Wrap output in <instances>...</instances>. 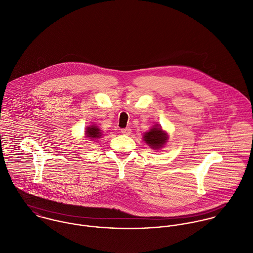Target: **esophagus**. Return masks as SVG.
I'll list each match as a JSON object with an SVG mask.
<instances>
[{
    "instance_id": "obj_1",
    "label": "esophagus",
    "mask_w": 253,
    "mask_h": 253,
    "mask_svg": "<svg viewBox=\"0 0 253 253\" xmlns=\"http://www.w3.org/2000/svg\"><path fill=\"white\" fill-rule=\"evenodd\" d=\"M122 133L125 135H129L131 133V129L130 128H123Z\"/></svg>"
}]
</instances>
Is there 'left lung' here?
<instances>
[{
    "label": "left lung",
    "mask_w": 253,
    "mask_h": 253,
    "mask_svg": "<svg viewBox=\"0 0 253 253\" xmlns=\"http://www.w3.org/2000/svg\"><path fill=\"white\" fill-rule=\"evenodd\" d=\"M145 143L149 145L152 149L159 150L169 140V135L166 131H164L161 126H154L149 131L145 132L143 135Z\"/></svg>",
    "instance_id": "obj_1"
}]
</instances>
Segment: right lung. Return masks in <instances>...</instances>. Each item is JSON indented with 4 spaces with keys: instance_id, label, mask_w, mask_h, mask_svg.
I'll list each match as a JSON object with an SVG mask.
<instances>
[{
    "instance_id": "add662e5",
    "label": "right lung",
    "mask_w": 253,
    "mask_h": 253,
    "mask_svg": "<svg viewBox=\"0 0 253 253\" xmlns=\"http://www.w3.org/2000/svg\"><path fill=\"white\" fill-rule=\"evenodd\" d=\"M101 130L99 129V127H97V126L93 125V126H89L86 127L85 129V136L88 137L89 139H97L101 137Z\"/></svg>"
}]
</instances>
